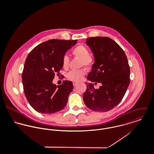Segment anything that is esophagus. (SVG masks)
Here are the masks:
<instances>
[{
	"instance_id": "1",
	"label": "esophagus",
	"mask_w": 154,
	"mask_h": 154,
	"mask_svg": "<svg viewBox=\"0 0 154 154\" xmlns=\"http://www.w3.org/2000/svg\"><path fill=\"white\" fill-rule=\"evenodd\" d=\"M78 84V82H73V87H76Z\"/></svg>"
}]
</instances>
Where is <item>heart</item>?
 <instances>
[{"label":"heart","instance_id":"1","mask_svg":"<svg viewBox=\"0 0 154 154\" xmlns=\"http://www.w3.org/2000/svg\"><path fill=\"white\" fill-rule=\"evenodd\" d=\"M72 53L75 56L81 59V66L89 67L92 64L93 59L89 56V51L85 46L83 45H78L72 50ZM69 64V58L67 56L65 55L62 59V65L63 68H67ZM85 75V71L84 70H71L68 72L66 76L68 79L72 81L79 82L83 78Z\"/></svg>","mask_w":154,"mask_h":154}]
</instances>
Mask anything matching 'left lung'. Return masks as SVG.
I'll return each mask as SVG.
<instances>
[{
    "label": "left lung",
    "instance_id": "left-lung-1",
    "mask_svg": "<svg viewBox=\"0 0 154 154\" xmlns=\"http://www.w3.org/2000/svg\"><path fill=\"white\" fill-rule=\"evenodd\" d=\"M86 44L94 54V63L87 79L101 83L95 89L86 83L83 100L88 109L104 112L112 109L123 98L130 84V67L125 53L113 40L106 37H90Z\"/></svg>",
    "mask_w": 154,
    "mask_h": 154
}]
</instances>
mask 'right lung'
Segmentation results:
<instances>
[{
  "instance_id": "add662e5",
  "label": "right lung",
  "mask_w": 154,
  "mask_h": 154,
  "mask_svg": "<svg viewBox=\"0 0 154 154\" xmlns=\"http://www.w3.org/2000/svg\"><path fill=\"white\" fill-rule=\"evenodd\" d=\"M77 40L53 39L36 46L28 55L22 81L25 97L38 112L54 113L63 110L73 86L65 81L60 85L53 83L55 73L63 67L62 59Z\"/></svg>"
}]
</instances>
